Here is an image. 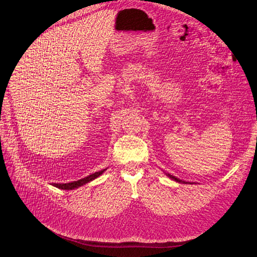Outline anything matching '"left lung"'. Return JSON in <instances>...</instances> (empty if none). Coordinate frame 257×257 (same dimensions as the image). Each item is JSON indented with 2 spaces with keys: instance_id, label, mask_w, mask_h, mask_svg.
<instances>
[{
  "instance_id": "8db88e82",
  "label": "left lung",
  "mask_w": 257,
  "mask_h": 257,
  "mask_svg": "<svg viewBox=\"0 0 257 257\" xmlns=\"http://www.w3.org/2000/svg\"><path fill=\"white\" fill-rule=\"evenodd\" d=\"M167 175L170 177V178H172L173 180H175V181H177V182H179V183H188V182H186V181H183V180H181V179H179V178H177V177H175V176H173V175H170V174H167Z\"/></svg>"
}]
</instances>
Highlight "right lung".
Segmentation results:
<instances>
[{
    "mask_svg": "<svg viewBox=\"0 0 257 257\" xmlns=\"http://www.w3.org/2000/svg\"><path fill=\"white\" fill-rule=\"evenodd\" d=\"M104 171H106V169L102 170V171H99V172H95L94 174H91V175H88L87 177H84V178H82V179L77 180V181L68 182V183H54L53 186L58 188V189H61V190H74V189H78V188H80L82 186H84V184H86L87 182L93 181L94 179H96L97 177L102 175V174L104 173Z\"/></svg>",
    "mask_w": 257,
    "mask_h": 257,
    "instance_id": "1",
    "label": "right lung"
}]
</instances>
